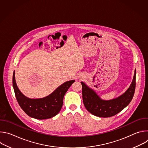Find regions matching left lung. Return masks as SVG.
Returning a JSON list of instances; mask_svg holds the SVG:
<instances>
[{"label": "left lung", "instance_id": "obj_1", "mask_svg": "<svg viewBox=\"0 0 148 148\" xmlns=\"http://www.w3.org/2000/svg\"><path fill=\"white\" fill-rule=\"evenodd\" d=\"M84 105L87 110L94 115L107 118L115 115L123 110L133 98L136 87V70L128 89L119 97L111 99L103 100L86 84L81 82Z\"/></svg>", "mask_w": 148, "mask_h": 148}]
</instances>
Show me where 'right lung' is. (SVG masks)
I'll list each match as a JSON object with an SVG mask.
<instances>
[{
	"label": "right lung",
	"instance_id": "1",
	"mask_svg": "<svg viewBox=\"0 0 148 148\" xmlns=\"http://www.w3.org/2000/svg\"><path fill=\"white\" fill-rule=\"evenodd\" d=\"M75 80L63 83L49 95L39 99H30L25 96L18 90L15 81L14 71L13 75V87L16 99L20 107L29 116L37 119L51 118L58 114L64 96Z\"/></svg>",
	"mask_w": 148,
	"mask_h": 148
}]
</instances>
